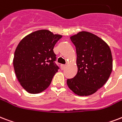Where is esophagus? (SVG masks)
I'll return each mask as SVG.
<instances>
[{
    "label": "esophagus",
    "instance_id": "esophagus-1",
    "mask_svg": "<svg viewBox=\"0 0 122 122\" xmlns=\"http://www.w3.org/2000/svg\"><path fill=\"white\" fill-rule=\"evenodd\" d=\"M61 69L62 70H64L66 68V65H61Z\"/></svg>",
    "mask_w": 122,
    "mask_h": 122
}]
</instances>
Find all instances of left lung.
Instances as JSON below:
<instances>
[{
    "label": "left lung",
    "instance_id": "left-lung-1",
    "mask_svg": "<svg viewBox=\"0 0 122 122\" xmlns=\"http://www.w3.org/2000/svg\"><path fill=\"white\" fill-rule=\"evenodd\" d=\"M76 49L77 73L68 79V88L79 96L93 94L107 81L113 70L108 45L96 35L81 31L70 37Z\"/></svg>",
    "mask_w": 122,
    "mask_h": 122
}]
</instances>
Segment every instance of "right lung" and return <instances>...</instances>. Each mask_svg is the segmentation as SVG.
<instances>
[{"instance_id": "1", "label": "right lung", "mask_w": 122, "mask_h": 122, "mask_svg": "<svg viewBox=\"0 0 122 122\" xmlns=\"http://www.w3.org/2000/svg\"><path fill=\"white\" fill-rule=\"evenodd\" d=\"M61 35L50 30H36L24 37L15 52L13 66L24 89L36 94L46 90L59 69L54 47Z\"/></svg>"}]
</instances>
